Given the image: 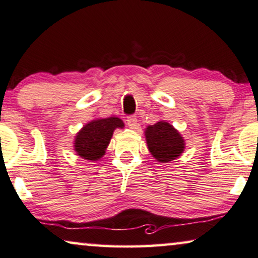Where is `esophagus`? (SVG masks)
Listing matches in <instances>:
<instances>
[{
  "instance_id": "34e87169",
  "label": "esophagus",
  "mask_w": 258,
  "mask_h": 258,
  "mask_svg": "<svg viewBox=\"0 0 258 258\" xmlns=\"http://www.w3.org/2000/svg\"><path fill=\"white\" fill-rule=\"evenodd\" d=\"M127 125L130 126L131 128H134L137 126V122H138V119L136 115H130V117H127Z\"/></svg>"
}]
</instances>
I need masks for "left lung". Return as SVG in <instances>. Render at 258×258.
Listing matches in <instances>:
<instances>
[{
    "label": "left lung",
    "instance_id": "obj_1",
    "mask_svg": "<svg viewBox=\"0 0 258 258\" xmlns=\"http://www.w3.org/2000/svg\"><path fill=\"white\" fill-rule=\"evenodd\" d=\"M145 137L148 150L159 162L172 161L184 151L182 136L165 120L147 126Z\"/></svg>",
    "mask_w": 258,
    "mask_h": 258
}]
</instances>
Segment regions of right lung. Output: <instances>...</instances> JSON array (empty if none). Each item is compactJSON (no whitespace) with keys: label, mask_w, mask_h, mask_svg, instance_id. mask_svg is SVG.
<instances>
[{"label":"right lung","mask_w":258,"mask_h":258,"mask_svg":"<svg viewBox=\"0 0 258 258\" xmlns=\"http://www.w3.org/2000/svg\"><path fill=\"white\" fill-rule=\"evenodd\" d=\"M122 127L124 121L115 117L96 119L88 122L75 138L76 153L85 160H99L105 154L114 130Z\"/></svg>","instance_id":"1"}]
</instances>
